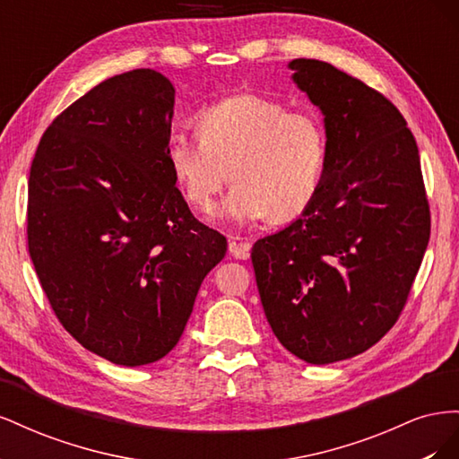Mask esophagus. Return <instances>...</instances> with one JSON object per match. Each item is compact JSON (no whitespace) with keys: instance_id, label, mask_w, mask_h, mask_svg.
I'll list each match as a JSON object with an SVG mask.
<instances>
[{"instance_id":"esophagus-1","label":"esophagus","mask_w":459,"mask_h":459,"mask_svg":"<svg viewBox=\"0 0 459 459\" xmlns=\"http://www.w3.org/2000/svg\"><path fill=\"white\" fill-rule=\"evenodd\" d=\"M230 255L233 258H239V260H247L248 256H251V245H248L247 241H243L241 238H233L230 241Z\"/></svg>"}]
</instances>
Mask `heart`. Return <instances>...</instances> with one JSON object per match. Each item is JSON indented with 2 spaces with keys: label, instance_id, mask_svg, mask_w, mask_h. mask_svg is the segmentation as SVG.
Here are the masks:
<instances>
[{
  "label": "heart",
  "instance_id": "b5f03b06",
  "mask_svg": "<svg viewBox=\"0 0 459 459\" xmlns=\"http://www.w3.org/2000/svg\"><path fill=\"white\" fill-rule=\"evenodd\" d=\"M197 140L172 135L166 166L191 208L211 212L218 193L226 220L247 224L266 216L289 221L307 212L324 182L327 142L308 110H287L256 93H235L195 117Z\"/></svg>",
  "mask_w": 459,
  "mask_h": 459
}]
</instances>
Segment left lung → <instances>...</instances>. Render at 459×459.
I'll use <instances>...</instances> for the list:
<instances>
[{
  "label": "left lung",
  "instance_id": "left-lung-1",
  "mask_svg": "<svg viewBox=\"0 0 459 459\" xmlns=\"http://www.w3.org/2000/svg\"><path fill=\"white\" fill-rule=\"evenodd\" d=\"M289 68L324 115V182L307 212L258 239L251 258L277 341L324 366L366 352L396 324L430 212L418 143L400 110L329 63L295 59Z\"/></svg>",
  "mask_w": 459,
  "mask_h": 459
}]
</instances>
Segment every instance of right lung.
Masks as SVG:
<instances>
[{
	"label": "right lung",
	"instance_id": "obj_1",
	"mask_svg": "<svg viewBox=\"0 0 459 459\" xmlns=\"http://www.w3.org/2000/svg\"><path fill=\"white\" fill-rule=\"evenodd\" d=\"M174 93L151 68L101 82L51 122L30 169L26 233L41 289L63 327L118 366L174 349L228 251L166 166Z\"/></svg>",
	"mask_w": 459,
	"mask_h": 459
}]
</instances>
